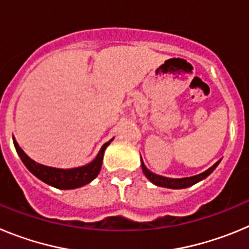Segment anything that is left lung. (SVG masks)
I'll return each instance as SVG.
<instances>
[{
  "mask_svg": "<svg viewBox=\"0 0 249 249\" xmlns=\"http://www.w3.org/2000/svg\"><path fill=\"white\" fill-rule=\"evenodd\" d=\"M221 160H217L214 164H213L211 168H208L204 172L199 173V175L192 176V177H183V178H171V177H164V176L156 175V173L151 172L146 166H144L143 160L141 158V166H142V171H143L144 176L147 177V179H149V182H152L153 184L158 187H164V188H171V190H182V188H187V187H191L193 184L198 183V182L203 181L204 178H207L211 173L217 168V166L219 164Z\"/></svg>",
  "mask_w": 249,
  "mask_h": 249,
  "instance_id": "obj_1",
  "label": "left lung"
}]
</instances>
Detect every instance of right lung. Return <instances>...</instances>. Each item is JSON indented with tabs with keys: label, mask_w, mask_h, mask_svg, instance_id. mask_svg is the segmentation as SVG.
Masks as SVG:
<instances>
[{
	"label": "right lung",
	"mask_w": 249,
	"mask_h": 249,
	"mask_svg": "<svg viewBox=\"0 0 249 249\" xmlns=\"http://www.w3.org/2000/svg\"><path fill=\"white\" fill-rule=\"evenodd\" d=\"M112 141H113V138L109 140L107 143L103 144L102 148L98 152V155L92 162H89L86 166L76 167V168H56V167L37 163L36 160H31L25 152L22 151L15 138H13V144H15V148H16L23 164L38 179L50 184V186L56 187L58 190H74V188L86 186L97 177L101 171V167H102L103 153Z\"/></svg>",
	"instance_id": "1"
}]
</instances>
